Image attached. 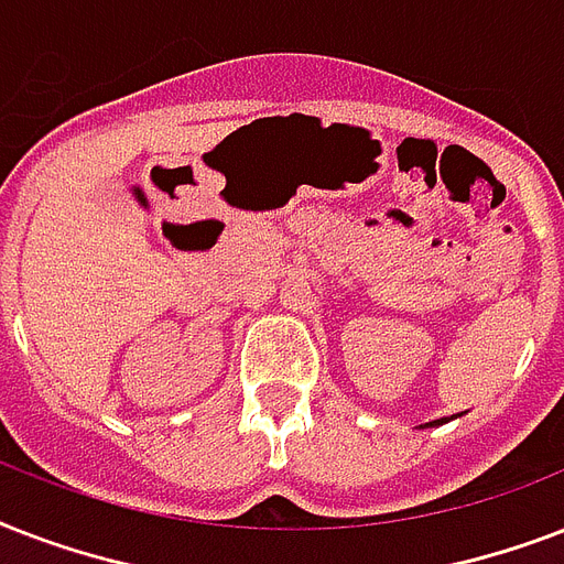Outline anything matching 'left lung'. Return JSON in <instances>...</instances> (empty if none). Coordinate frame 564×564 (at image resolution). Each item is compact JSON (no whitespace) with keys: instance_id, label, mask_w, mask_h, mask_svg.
Returning <instances> with one entry per match:
<instances>
[{"instance_id":"obj_1","label":"left lung","mask_w":564,"mask_h":564,"mask_svg":"<svg viewBox=\"0 0 564 564\" xmlns=\"http://www.w3.org/2000/svg\"><path fill=\"white\" fill-rule=\"evenodd\" d=\"M442 421H447V419H438V421H430L427 427H433V424H442Z\"/></svg>"}]
</instances>
